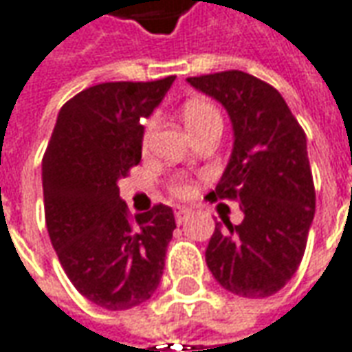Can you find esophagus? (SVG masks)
<instances>
[{"label":"esophagus","instance_id":"34e87169","mask_svg":"<svg viewBox=\"0 0 352 352\" xmlns=\"http://www.w3.org/2000/svg\"><path fill=\"white\" fill-rule=\"evenodd\" d=\"M174 214H176V223H178V225H182V223H184V221H186V219L192 214V209H188V207H178Z\"/></svg>","mask_w":352,"mask_h":352}]
</instances>
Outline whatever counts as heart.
I'll return each instance as SVG.
<instances>
[{
  "label": "heart",
  "mask_w": 352,
  "mask_h": 352,
  "mask_svg": "<svg viewBox=\"0 0 352 352\" xmlns=\"http://www.w3.org/2000/svg\"><path fill=\"white\" fill-rule=\"evenodd\" d=\"M214 120L221 122V116L217 112V108L213 104H209V102L193 100L190 104L184 106V122H186V127L199 126V124H207V122H214ZM153 129H155V122H148L147 129H145V141H148ZM174 193L180 195V197H188L192 193V186L186 184V182H178L174 186Z\"/></svg>",
  "instance_id": "b5f03b06"
}]
</instances>
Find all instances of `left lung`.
Masks as SVG:
<instances>
[{
    "instance_id": "1",
    "label": "left lung",
    "mask_w": 352,
    "mask_h": 352,
    "mask_svg": "<svg viewBox=\"0 0 352 352\" xmlns=\"http://www.w3.org/2000/svg\"><path fill=\"white\" fill-rule=\"evenodd\" d=\"M223 104L232 153L207 199H236L244 221L217 223L205 250L214 280L244 298L280 291L302 261L316 211L306 135L277 89L244 72L190 77Z\"/></svg>"
}]
</instances>
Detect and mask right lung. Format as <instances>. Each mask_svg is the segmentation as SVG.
Masks as SVG:
<instances>
[{
  "label": "right lung",
  "instance_id": "right-lung-1",
  "mask_svg": "<svg viewBox=\"0 0 352 352\" xmlns=\"http://www.w3.org/2000/svg\"><path fill=\"white\" fill-rule=\"evenodd\" d=\"M174 75L148 82H100L61 106L42 159L52 246L73 287L100 308L129 310L159 287L174 213L155 205L129 217L118 182L141 160L143 120Z\"/></svg>",
  "mask_w": 352,
  "mask_h": 352
}]
</instances>
